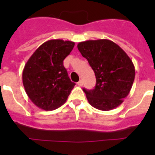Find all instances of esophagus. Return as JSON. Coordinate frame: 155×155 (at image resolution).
<instances>
[{"label":"esophagus","instance_id":"obj_1","mask_svg":"<svg viewBox=\"0 0 155 155\" xmlns=\"http://www.w3.org/2000/svg\"><path fill=\"white\" fill-rule=\"evenodd\" d=\"M78 85L80 86V87H81V86H83V81H82V80L79 81L78 82Z\"/></svg>","mask_w":155,"mask_h":155}]
</instances>
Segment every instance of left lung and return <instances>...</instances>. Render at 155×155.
Instances as JSON below:
<instances>
[{
  "label": "left lung",
  "mask_w": 155,
  "mask_h": 155,
  "mask_svg": "<svg viewBox=\"0 0 155 155\" xmlns=\"http://www.w3.org/2000/svg\"><path fill=\"white\" fill-rule=\"evenodd\" d=\"M78 49L87 60L96 78L94 89H83L90 105L102 111L118 107L130 91L135 78L131 59L109 39L81 42Z\"/></svg>",
  "instance_id": "8db88e82"
}]
</instances>
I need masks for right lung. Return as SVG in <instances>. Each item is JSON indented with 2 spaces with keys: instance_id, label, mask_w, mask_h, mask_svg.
<instances>
[{
  "instance_id": "add662e5",
  "label": "right lung",
  "mask_w": 155,
  "mask_h": 155,
  "mask_svg": "<svg viewBox=\"0 0 155 155\" xmlns=\"http://www.w3.org/2000/svg\"><path fill=\"white\" fill-rule=\"evenodd\" d=\"M74 42L51 39L42 43L30 57L22 72L27 95L37 107L54 110L67 101L75 84L70 80L64 60Z\"/></svg>"
}]
</instances>
